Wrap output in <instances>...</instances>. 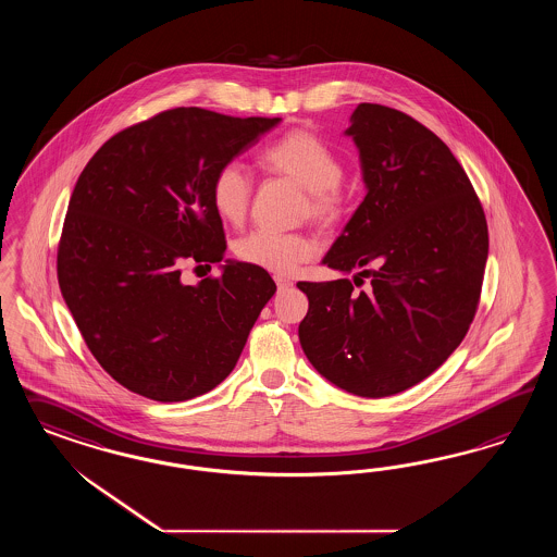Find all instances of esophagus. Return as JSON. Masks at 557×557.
<instances>
[{
	"instance_id": "obj_1",
	"label": "esophagus",
	"mask_w": 557,
	"mask_h": 557,
	"mask_svg": "<svg viewBox=\"0 0 557 557\" xmlns=\"http://www.w3.org/2000/svg\"><path fill=\"white\" fill-rule=\"evenodd\" d=\"M275 286H277V289H280V292H284V289H287V287L294 286V284H292V282H289V280H286V277H282V275H277V277H275Z\"/></svg>"
}]
</instances>
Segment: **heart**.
<instances>
[{
  "instance_id": "b5f03b06",
  "label": "heart",
  "mask_w": 557,
  "mask_h": 557,
  "mask_svg": "<svg viewBox=\"0 0 557 557\" xmlns=\"http://www.w3.org/2000/svg\"><path fill=\"white\" fill-rule=\"evenodd\" d=\"M259 163L306 189L304 212L322 226L335 224L343 214V161L322 138L308 131H292L261 152ZM251 180L235 161L224 163L212 180V206L219 216L238 224L251 203ZM317 253V245L298 233L253 231L236 243V257L249 265L287 275Z\"/></svg>"
}]
</instances>
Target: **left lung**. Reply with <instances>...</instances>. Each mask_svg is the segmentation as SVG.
<instances>
[{
	"mask_svg": "<svg viewBox=\"0 0 557 557\" xmlns=\"http://www.w3.org/2000/svg\"><path fill=\"white\" fill-rule=\"evenodd\" d=\"M349 122L368 194L322 263L371 284L357 294L349 280L298 282V337L331 384L384 398L429 377L466 337L488 226L466 171L421 122L380 103H359Z\"/></svg>",
	"mask_w": 557,
	"mask_h": 557,
	"instance_id": "1",
	"label": "left lung"
}]
</instances>
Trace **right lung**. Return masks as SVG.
Here are the masks:
<instances>
[{
    "label": "right lung",
    "mask_w": 557,
    "mask_h": 557,
    "mask_svg": "<svg viewBox=\"0 0 557 557\" xmlns=\"http://www.w3.org/2000/svg\"><path fill=\"white\" fill-rule=\"evenodd\" d=\"M280 120L175 108L112 136L82 171L59 286L89 351L124 388L184 403L235 370L275 282L226 259L220 277L186 286L182 265L224 259L212 180Z\"/></svg>",
    "instance_id": "add662e5"
}]
</instances>
